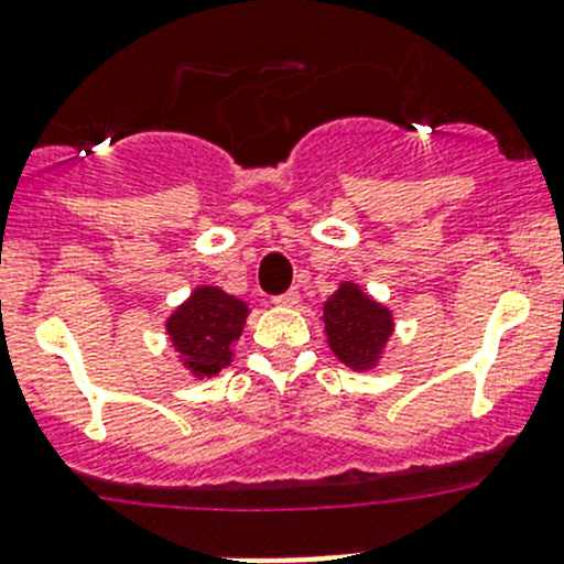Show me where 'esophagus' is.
<instances>
[{
    "label": "esophagus",
    "mask_w": 564,
    "mask_h": 564,
    "mask_svg": "<svg viewBox=\"0 0 564 564\" xmlns=\"http://www.w3.org/2000/svg\"><path fill=\"white\" fill-rule=\"evenodd\" d=\"M300 300V292L297 289H289V292H283V294H278V297H272V303L275 305H294Z\"/></svg>",
    "instance_id": "34e87169"
}]
</instances>
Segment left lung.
Here are the masks:
<instances>
[{
  "label": "left lung",
  "mask_w": 564,
  "mask_h": 564,
  "mask_svg": "<svg viewBox=\"0 0 564 564\" xmlns=\"http://www.w3.org/2000/svg\"><path fill=\"white\" fill-rule=\"evenodd\" d=\"M322 319L330 349L352 369L375 366L393 330L391 311L366 297L355 283L338 286V292L325 303Z\"/></svg>",
  "instance_id": "8db88e82"
}]
</instances>
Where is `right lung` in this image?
Instances as JSON below:
<instances>
[{
  "label": "right lung",
  "mask_w": 564,
  "mask_h": 564,
  "mask_svg": "<svg viewBox=\"0 0 564 564\" xmlns=\"http://www.w3.org/2000/svg\"><path fill=\"white\" fill-rule=\"evenodd\" d=\"M248 305L217 286L195 289L167 319V336L184 366L198 377L217 375L231 364V344L242 336Z\"/></svg>",
  "instance_id": "add662e5"
}]
</instances>
